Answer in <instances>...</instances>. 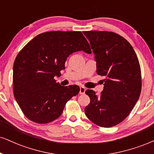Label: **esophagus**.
I'll use <instances>...</instances> for the list:
<instances>
[{"mask_svg": "<svg viewBox=\"0 0 154 154\" xmlns=\"http://www.w3.org/2000/svg\"><path fill=\"white\" fill-rule=\"evenodd\" d=\"M85 91H86V88L83 86H81L80 87V92H79V94H85Z\"/></svg>", "mask_w": 154, "mask_h": 154, "instance_id": "1", "label": "esophagus"}]
</instances>
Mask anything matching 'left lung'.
Here are the masks:
<instances>
[{"instance_id": "8db88e82", "label": "left lung", "mask_w": 154, "mask_h": 154, "mask_svg": "<svg viewBox=\"0 0 154 154\" xmlns=\"http://www.w3.org/2000/svg\"><path fill=\"white\" fill-rule=\"evenodd\" d=\"M90 42L97 74L106 77L103 90L96 95L86 90L90 103L85 113L100 127L114 126L129 115L141 91L139 61L131 45L113 32H83Z\"/></svg>"}]
</instances>
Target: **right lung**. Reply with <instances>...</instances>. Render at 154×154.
<instances>
[{"instance_id": "1", "label": "right lung", "mask_w": 154, "mask_h": 154, "mask_svg": "<svg viewBox=\"0 0 154 154\" xmlns=\"http://www.w3.org/2000/svg\"><path fill=\"white\" fill-rule=\"evenodd\" d=\"M91 54L80 31H50L38 35L23 47L13 64V94L24 115L47 123L61 115L66 102L80 91L76 85L62 86L55 77L65 69L70 55Z\"/></svg>"}]
</instances>
